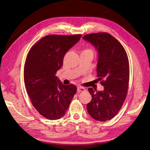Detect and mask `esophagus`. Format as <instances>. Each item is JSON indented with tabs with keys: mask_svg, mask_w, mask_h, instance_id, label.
<instances>
[{
	"mask_svg": "<svg viewBox=\"0 0 150 150\" xmlns=\"http://www.w3.org/2000/svg\"><path fill=\"white\" fill-rule=\"evenodd\" d=\"M86 91V89L83 87L81 86H78L77 87V92L78 93H81V92H83Z\"/></svg>",
	"mask_w": 150,
	"mask_h": 150,
	"instance_id": "1",
	"label": "esophagus"
}]
</instances>
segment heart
I'll return each mask as SVG.
<instances>
[{
	"mask_svg": "<svg viewBox=\"0 0 150 150\" xmlns=\"http://www.w3.org/2000/svg\"><path fill=\"white\" fill-rule=\"evenodd\" d=\"M81 53H91L93 55V51H92L91 49H84L82 51Z\"/></svg>",
	"mask_w": 150,
	"mask_h": 150,
	"instance_id": "obj_1",
	"label": "heart"
}]
</instances>
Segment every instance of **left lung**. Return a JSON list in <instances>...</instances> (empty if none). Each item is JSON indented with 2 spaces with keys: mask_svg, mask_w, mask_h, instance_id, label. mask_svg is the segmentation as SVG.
Wrapping results in <instances>:
<instances>
[{
  "mask_svg": "<svg viewBox=\"0 0 150 150\" xmlns=\"http://www.w3.org/2000/svg\"><path fill=\"white\" fill-rule=\"evenodd\" d=\"M82 39L97 50V75L104 86V90L98 91L88 88L92 99L87 110L94 119L104 122L116 115L126 98L129 79L128 55L119 40L108 33L86 35Z\"/></svg>",
  "mask_w": 150,
  "mask_h": 150,
  "instance_id": "left-lung-1",
  "label": "left lung"
}]
</instances>
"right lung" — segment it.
Instances as JSON below:
<instances>
[{"instance_id":"1","label":"right lung","mask_w":150,"mask_h":150,"mask_svg":"<svg viewBox=\"0 0 150 150\" xmlns=\"http://www.w3.org/2000/svg\"><path fill=\"white\" fill-rule=\"evenodd\" d=\"M81 35H50L31 47L24 69L27 93L33 106L49 120L62 117L77 91V87L64 85L56 76L66 52L78 42Z\"/></svg>"}]
</instances>
